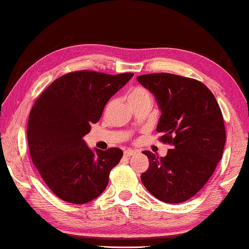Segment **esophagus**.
Masks as SVG:
<instances>
[{
    "label": "esophagus",
    "instance_id": "esophagus-1",
    "mask_svg": "<svg viewBox=\"0 0 249 249\" xmlns=\"http://www.w3.org/2000/svg\"><path fill=\"white\" fill-rule=\"evenodd\" d=\"M135 154H136V151H134V149H126V151L124 152V156L131 157L133 155H135Z\"/></svg>",
    "mask_w": 249,
    "mask_h": 249
}]
</instances>
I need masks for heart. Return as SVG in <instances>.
<instances>
[{
	"label": "heart",
	"instance_id": "obj_1",
	"mask_svg": "<svg viewBox=\"0 0 249 249\" xmlns=\"http://www.w3.org/2000/svg\"><path fill=\"white\" fill-rule=\"evenodd\" d=\"M146 98H149V100H151V95H149L148 90L143 89V88H135L128 93L129 103H133V102H137V101H142V100H146Z\"/></svg>",
	"mask_w": 249,
	"mask_h": 249
}]
</instances>
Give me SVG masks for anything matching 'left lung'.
<instances>
[{
    "mask_svg": "<svg viewBox=\"0 0 249 249\" xmlns=\"http://www.w3.org/2000/svg\"><path fill=\"white\" fill-rule=\"evenodd\" d=\"M137 81L156 98L161 113L156 131L173 146L164 157L144 152L149 166L142 183L161 202H185L202 189L222 160V110L211 90L193 78L157 73L140 75Z\"/></svg>",
    "mask_w": 249,
    "mask_h": 249,
    "instance_id": "left-lung-1",
    "label": "left lung"
}]
</instances>
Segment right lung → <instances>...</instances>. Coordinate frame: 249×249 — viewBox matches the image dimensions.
<instances>
[{
  "label": "right lung",
  "mask_w": 249,
  "mask_h": 249,
  "mask_svg": "<svg viewBox=\"0 0 249 249\" xmlns=\"http://www.w3.org/2000/svg\"><path fill=\"white\" fill-rule=\"evenodd\" d=\"M134 76L94 71L68 73L55 80L31 109L27 142L31 159L55 195L85 204L105 191L109 172L123 151L89 148L83 140L100 121L109 98Z\"/></svg>",
  "instance_id": "add662e5"
}]
</instances>
